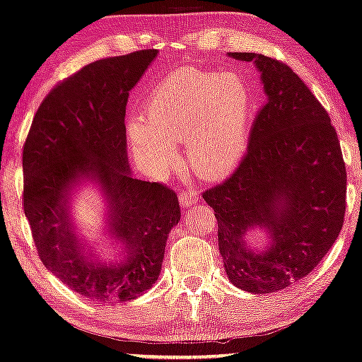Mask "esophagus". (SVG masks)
<instances>
[{
	"label": "esophagus",
	"instance_id": "obj_1",
	"mask_svg": "<svg viewBox=\"0 0 362 362\" xmlns=\"http://www.w3.org/2000/svg\"><path fill=\"white\" fill-rule=\"evenodd\" d=\"M199 198V191L196 188H189V189H182L180 194V202L182 208H189L198 202Z\"/></svg>",
	"mask_w": 362,
	"mask_h": 362
}]
</instances>
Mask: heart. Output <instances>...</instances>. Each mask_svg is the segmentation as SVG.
Returning a JSON list of instances; mask_svg holds the SVG:
<instances>
[{"label":"heart","instance_id":"b5f03b06","mask_svg":"<svg viewBox=\"0 0 362 362\" xmlns=\"http://www.w3.org/2000/svg\"><path fill=\"white\" fill-rule=\"evenodd\" d=\"M252 102L238 75L182 66L164 77L147 99L144 117L129 120L136 160L147 174L171 171L177 142L198 176L218 180L235 171L247 153Z\"/></svg>","mask_w":362,"mask_h":362}]
</instances>
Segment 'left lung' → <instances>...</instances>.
<instances>
[{"label":"left lung","mask_w":362,"mask_h":362,"mask_svg":"<svg viewBox=\"0 0 362 362\" xmlns=\"http://www.w3.org/2000/svg\"><path fill=\"white\" fill-rule=\"evenodd\" d=\"M230 57L255 64L269 100L253 120L242 163L203 198L218 220L228 279L247 292L270 293L309 275L337 240L346 164L327 110L288 65L260 53ZM255 226L271 233L263 252L244 243Z\"/></svg>","instance_id":"8db88e82"}]
</instances>
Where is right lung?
Returning <instances> with one entry per match:
<instances>
[{
	"label": "right lung",
	"instance_id": "add662e5",
	"mask_svg": "<svg viewBox=\"0 0 362 362\" xmlns=\"http://www.w3.org/2000/svg\"><path fill=\"white\" fill-rule=\"evenodd\" d=\"M156 55L102 58L62 80L40 104L23 146V209L40 260L97 300H132L153 287L169 231L181 218L176 193L132 177L127 160V97ZM82 177L105 191L110 228L127 253L115 266L87 257L74 236L68 198Z\"/></svg>",
	"mask_w": 362,
	"mask_h": 362
}]
</instances>
